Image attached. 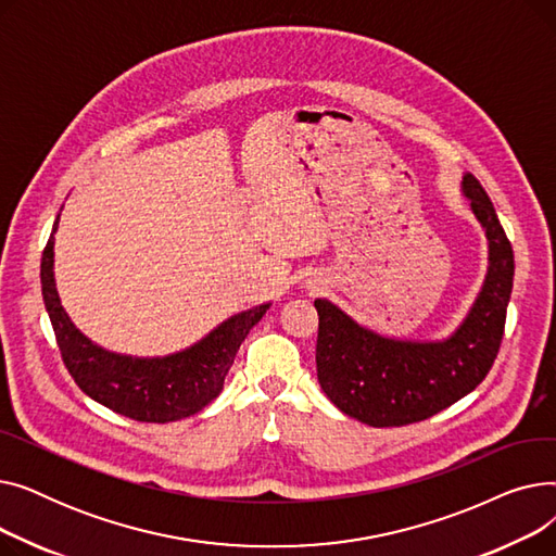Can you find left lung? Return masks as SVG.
<instances>
[{
  "instance_id": "left-lung-1",
  "label": "left lung",
  "mask_w": 556,
  "mask_h": 556,
  "mask_svg": "<svg viewBox=\"0 0 556 556\" xmlns=\"http://www.w3.org/2000/svg\"><path fill=\"white\" fill-rule=\"evenodd\" d=\"M462 191L489 241V268L471 311L444 340L376 333L329 300H315L317 381L344 415L374 428L424 421L473 392L505 333L514 286V250L482 185L466 173Z\"/></svg>"
}]
</instances>
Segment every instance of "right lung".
Masks as SVG:
<instances>
[{"label": "right lung", "mask_w": 556, "mask_h": 556, "mask_svg": "<svg viewBox=\"0 0 556 556\" xmlns=\"http://www.w3.org/2000/svg\"><path fill=\"white\" fill-rule=\"evenodd\" d=\"M58 218L42 252L40 281L58 349L76 386L112 413L135 421L168 424L200 413L220 394L241 342L266 315L270 304H258L231 315L210 336L178 354L137 358L108 352L74 327L58 298L53 279V233Z\"/></svg>", "instance_id": "add662e5"}]
</instances>
